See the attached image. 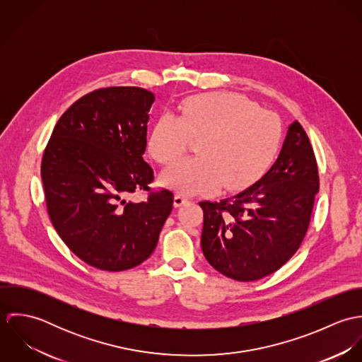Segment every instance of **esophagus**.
<instances>
[{"mask_svg": "<svg viewBox=\"0 0 362 362\" xmlns=\"http://www.w3.org/2000/svg\"><path fill=\"white\" fill-rule=\"evenodd\" d=\"M187 201H188V199H187L184 195H180V194H177V195L174 197V206H182V205H184Z\"/></svg>", "mask_w": 362, "mask_h": 362, "instance_id": "obj_1", "label": "esophagus"}]
</instances>
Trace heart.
Listing matches in <instances>:
<instances>
[{"label":"heart","mask_w":362,"mask_h":362,"mask_svg":"<svg viewBox=\"0 0 362 362\" xmlns=\"http://www.w3.org/2000/svg\"><path fill=\"white\" fill-rule=\"evenodd\" d=\"M197 141V157L185 158L163 175V182L184 195L210 194L220 187L241 191L260 180L280 151V118L247 98L202 93L182 100L178 114L161 112L151 131L148 148L168 165Z\"/></svg>","instance_id":"b5f03b06"}]
</instances>
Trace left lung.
Here are the masks:
<instances>
[{
	"instance_id": "obj_1",
	"label": "left lung",
	"mask_w": 362,
	"mask_h": 362,
	"mask_svg": "<svg viewBox=\"0 0 362 362\" xmlns=\"http://www.w3.org/2000/svg\"><path fill=\"white\" fill-rule=\"evenodd\" d=\"M317 191L315 153L296 121L277 161L260 181L231 198L199 202L201 245L207 262L238 281L272 274L298 251Z\"/></svg>"
}]
</instances>
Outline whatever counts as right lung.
Segmentation results:
<instances>
[{
    "label": "right lung",
    "instance_id": "right-lung-1",
    "mask_svg": "<svg viewBox=\"0 0 362 362\" xmlns=\"http://www.w3.org/2000/svg\"><path fill=\"white\" fill-rule=\"evenodd\" d=\"M152 92L136 86L96 89L72 104L52 129L42 180L52 226L85 263L107 272L141 264L155 251L174 195L152 189L144 160ZM146 190L147 199H126Z\"/></svg>",
    "mask_w": 362,
    "mask_h": 362
}]
</instances>
